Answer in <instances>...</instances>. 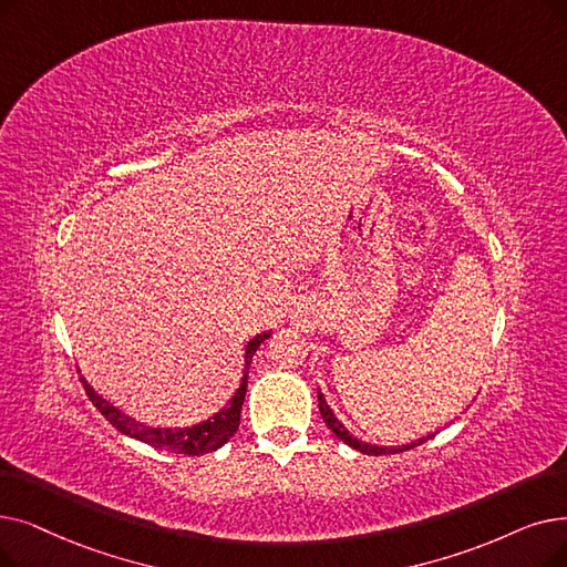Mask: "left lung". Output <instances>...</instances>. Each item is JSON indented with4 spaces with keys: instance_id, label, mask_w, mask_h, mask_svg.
<instances>
[{
    "instance_id": "left-lung-1",
    "label": "left lung",
    "mask_w": 567,
    "mask_h": 567,
    "mask_svg": "<svg viewBox=\"0 0 567 567\" xmlns=\"http://www.w3.org/2000/svg\"><path fill=\"white\" fill-rule=\"evenodd\" d=\"M317 403H319V412H322L327 426L336 433V437H340V440L344 442V445H350V447H354L357 452H363V454H368V456H382V454H399V452H408V450H412V447H420V445H424V442L431 437V435H426V437L416 440V442H410V445H403V447H378V445H368V442H361V440L352 437V435L348 433V429H344V426L336 420V414H333V412H331V408L327 405V401H324V396H322V391H317Z\"/></svg>"
}]
</instances>
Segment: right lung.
Here are the masks:
<instances>
[{
	"label": "right lung",
	"mask_w": 567,
	"mask_h": 567,
	"mask_svg": "<svg viewBox=\"0 0 567 567\" xmlns=\"http://www.w3.org/2000/svg\"><path fill=\"white\" fill-rule=\"evenodd\" d=\"M270 333H259L248 342V350H245V373L240 380L238 391L234 393V399L229 401L227 408L219 410L210 420L196 424L192 429H147L138 422H134L132 416L122 414L117 408H113L109 401H104L102 396H96L92 391V386L81 378L87 399L92 401V405L100 410L106 420L125 435H132L145 445H153L157 450H168L176 454H185V456H202L208 452H215L217 447H223L225 442L238 431L240 424V408L245 401V391H248V373H250V361L252 354L257 352L259 344L268 338Z\"/></svg>",
	"instance_id": "add662e5"
}]
</instances>
